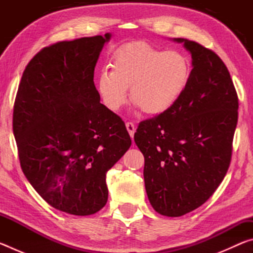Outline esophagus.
<instances>
[{
	"label": "esophagus",
	"mask_w": 253,
	"mask_h": 253,
	"mask_svg": "<svg viewBox=\"0 0 253 253\" xmlns=\"http://www.w3.org/2000/svg\"><path fill=\"white\" fill-rule=\"evenodd\" d=\"M126 128H127V131L129 132V135L132 138V137H134V134H135V130H136V125L134 123L128 122V123H126Z\"/></svg>",
	"instance_id": "34e87169"
}]
</instances>
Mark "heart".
I'll return each mask as SVG.
<instances>
[{"label":"heart","instance_id":"b5f03b06","mask_svg":"<svg viewBox=\"0 0 253 253\" xmlns=\"http://www.w3.org/2000/svg\"><path fill=\"white\" fill-rule=\"evenodd\" d=\"M111 68L113 70H102L96 80L97 92L106 108L121 109L130 87L134 106L151 116L164 114L176 104L191 75L185 55L176 50L163 51L142 41L117 50Z\"/></svg>","mask_w":253,"mask_h":253}]
</instances>
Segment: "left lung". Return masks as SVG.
Returning a JSON list of instances; mask_svg holds the SVG:
<instances>
[{
  "label": "left lung",
  "instance_id": "obj_1",
  "mask_svg": "<svg viewBox=\"0 0 253 253\" xmlns=\"http://www.w3.org/2000/svg\"><path fill=\"white\" fill-rule=\"evenodd\" d=\"M192 57L190 80L166 113L139 124L134 135L145 158L153 209L182 216L207 202L228 172L238 123V96L228 68L213 51L182 38Z\"/></svg>",
  "mask_w": 253,
  "mask_h": 253
}]
</instances>
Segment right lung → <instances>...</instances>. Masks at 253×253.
Wrapping results in <instances>:
<instances>
[{
    "mask_svg": "<svg viewBox=\"0 0 253 253\" xmlns=\"http://www.w3.org/2000/svg\"><path fill=\"white\" fill-rule=\"evenodd\" d=\"M111 34L42 49L21 78L13 134L25 177L51 207L90 215L108 200L106 173L131 145L122 118L100 104L93 71Z\"/></svg>",
    "mask_w": 253,
    "mask_h": 253,
    "instance_id": "right-lung-1",
    "label": "right lung"
}]
</instances>
